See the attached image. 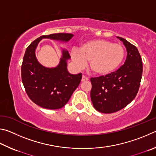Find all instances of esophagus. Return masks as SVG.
<instances>
[{
	"label": "esophagus",
	"instance_id": "1",
	"mask_svg": "<svg viewBox=\"0 0 156 156\" xmlns=\"http://www.w3.org/2000/svg\"><path fill=\"white\" fill-rule=\"evenodd\" d=\"M89 80L88 77H87L85 75H83L82 76V78H81V81H88Z\"/></svg>",
	"mask_w": 156,
	"mask_h": 156
}]
</instances>
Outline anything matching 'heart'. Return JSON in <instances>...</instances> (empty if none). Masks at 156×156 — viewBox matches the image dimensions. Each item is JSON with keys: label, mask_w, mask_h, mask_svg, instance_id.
<instances>
[{"label": "heart", "mask_w": 156, "mask_h": 156, "mask_svg": "<svg viewBox=\"0 0 156 156\" xmlns=\"http://www.w3.org/2000/svg\"><path fill=\"white\" fill-rule=\"evenodd\" d=\"M125 48L121 44L113 43L105 39H94L81 44L79 50L71 52V59L77 68H84L89 61L94 73L106 75L118 68L125 57Z\"/></svg>", "instance_id": "heart-1"}]
</instances>
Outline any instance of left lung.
Returning <instances> with one entry per match:
<instances>
[{
    "mask_svg": "<svg viewBox=\"0 0 156 156\" xmlns=\"http://www.w3.org/2000/svg\"><path fill=\"white\" fill-rule=\"evenodd\" d=\"M117 38L126 48L125 64L115 72L90 79L92 104L104 114L116 112L132 101L138 93L143 74V62L137 48L124 38Z\"/></svg>",
    "mask_w": 156,
    "mask_h": 156,
    "instance_id": "1",
    "label": "left lung"
}]
</instances>
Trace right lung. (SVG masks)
<instances>
[{"label":"right lung","instance_id":"1","mask_svg":"<svg viewBox=\"0 0 156 156\" xmlns=\"http://www.w3.org/2000/svg\"><path fill=\"white\" fill-rule=\"evenodd\" d=\"M71 34L42 35L27 48L21 68L22 81L29 97L35 104L49 110L59 109L66 104L71 95L80 85L82 75L68 71V51L62 48V57L55 67L44 66L35 55V50L42 39L66 43L73 37Z\"/></svg>","mask_w":156,"mask_h":156}]
</instances>
